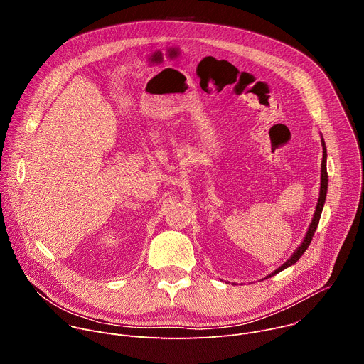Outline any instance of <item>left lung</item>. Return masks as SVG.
Segmentation results:
<instances>
[{
    "label": "left lung",
    "mask_w": 364,
    "mask_h": 364,
    "mask_svg": "<svg viewBox=\"0 0 364 364\" xmlns=\"http://www.w3.org/2000/svg\"><path fill=\"white\" fill-rule=\"evenodd\" d=\"M323 142V146H324V151H323V161H321V187H320V197H318V203H317V207H316V213H314V218H313V222H311L309 225V229L305 235V239L304 242L301 243V246L294 252V255L288 259V261L281 267L278 268L275 272H272L268 278L277 275L278 272L284 271L285 268L296 264L298 259L302 256V253L308 249L311 240H313V236L317 230V226H318V222H320V218H321V212H323V207H324V203H326V196H327V186H328V174H327V149H326V144H324V139H321Z\"/></svg>",
    "instance_id": "obj_1"
}]
</instances>
